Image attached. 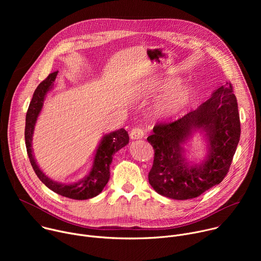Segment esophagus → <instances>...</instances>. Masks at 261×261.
<instances>
[{
    "label": "esophagus",
    "instance_id": "34e87169",
    "mask_svg": "<svg viewBox=\"0 0 261 261\" xmlns=\"http://www.w3.org/2000/svg\"><path fill=\"white\" fill-rule=\"evenodd\" d=\"M144 136V131L141 128H133L130 132L131 139H140Z\"/></svg>",
    "mask_w": 261,
    "mask_h": 261
}]
</instances>
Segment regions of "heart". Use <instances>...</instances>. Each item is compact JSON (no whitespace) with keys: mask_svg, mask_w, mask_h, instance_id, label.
Here are the masks:
<instances>
[{"mask_svg":"<svg viewBox=\"0 0 261 261\" xmlns=\"http://www.w3.org/2000/svg\"><path fill=\"white\" fill-rule=\"evenodd\" d=\"M175 83L173 81H164L154 87L153 92H163L172 87ZM193 97V91L190 87L179 85L167 91L156 105L157 114L162 118H169L187 106Z\"/></svg>","mask_w":261,"mask_h":261,"instance_id":"b5f03b06","label":"heart"}]
</instances>
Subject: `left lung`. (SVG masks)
I'll list each match as a JSON object with an SVG mask.
<instances>
[{
  "label": "left lung",
  "instance_id": "left-lung-1",
  "mask_svg": "<svg viewBox=\"0 0 261 261\" xmlns=\"http://www.w3.org/2000/svg\"><path fill=\"white\" fill-rule=\"evenodd\" d=\"M196 132L207 141L208 154L201 164H192L183 147ZM147 137L155 151L148 181L168 198L198 197L220 184L227 174L241 136L238 102L231 84L216 89L195 110L172 122L158 124Z\"/></svg>",
  "mask_w": 261,
  "mask_h": 261
}]
</instances>
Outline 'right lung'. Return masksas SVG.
<instances>
[{
  "label": "right lung",
  "mask_w": 261,
  "mask_h": 261,
  "mask_svg": "<svg viewBox=\"0 0 261 261\" xmlns=\"http://www.w3.org/2000/svg\"><path fill=\"white\" fill-rule=\"evenodd\" d=\"M57 75L58 71L50 73L49 75L37 87V89L34 92L32 101L29 105V109L25 117L24 129V139L28 156L30 158V162L37 176L39 177V179L47 188H49L54 192L64 197L76 200L93 198L97 196L99 193H101L104 189L105 185L107 184L110 176L109 167L111 162H113L114 155L119 150H121L122 147L129 143V135L128 132L123 128L105 134L99 142V145L96 150L92 168L84 178L70 184L58 182L49 178L40 169V167L37 164L34 158L32 140L37 119H38L42 110L46 94L53 89L55 85Z\"/></svg>",
  "instance_id": "obj_1"
}]
</instances>
